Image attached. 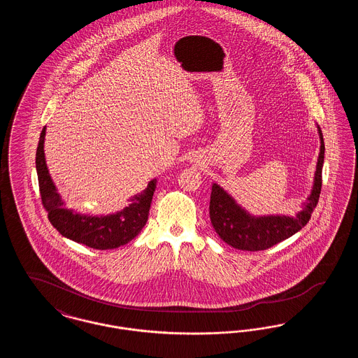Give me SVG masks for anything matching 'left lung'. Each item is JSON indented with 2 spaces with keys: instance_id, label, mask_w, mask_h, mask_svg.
Wrapping results in <instances>:
<instances>
[{
  "instance_id": "8db88e82",
  "label": "left lung",
  "mask_w": 358,
  "mask_h": 358,
  "mask_svg": "<svg viewBox=\"0 0 358 358\" xmlns=\"http://www.w3.org/2000/svg\"><path fill=\"white\" fill-rule=\"evenodd\" d=\"M320 136V154L314 173L311 192L303 201L302 209L295 216L263 215L256 216L244 209L219 184H212L209 217L216 234L228 245L243 251H262L289 238L306 225L320 200L322 187L324 143L321 127L317 124Z\"/></svg>"
}]
</instances>
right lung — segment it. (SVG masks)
Instances as JSON below:
<instances>
[{
  "label": "right lung",
  "mask_w": 358,
  "mask_h": 358,
  "mask_svg": "<svg viewBox=\"0 0 358 358\" xmlns=\"http://www.w3.org/2000/svg\"><path fill=\"white\" fill-rule=\"evenodd\" d=\"M45 130L47 126H44L40 134L36 150V171L41 201L48 212L50 222L59 234L95 250H114L136 238L148 222L157 178H153L148 187L136 194L130 204L115 213L90 215L69 209L55 185L47 166L44 153Z\"/></svg>",
  "instance_id": "obj_1"
}]
</instances>
